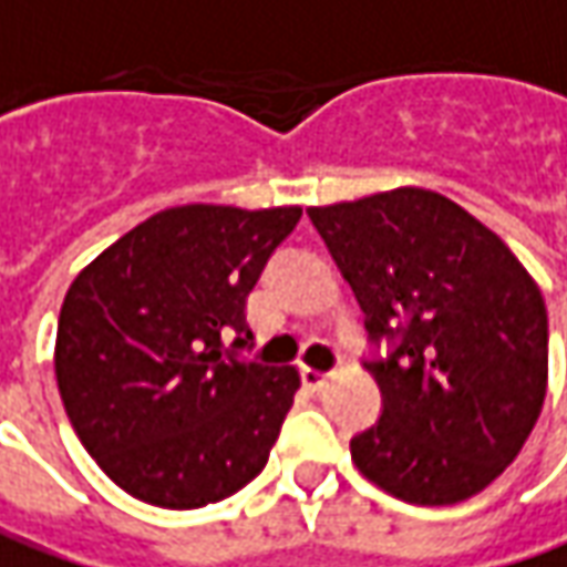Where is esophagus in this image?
Here are the masks:
<instances>
[{
  "mask_svg": "<svg viewBox=\"0 0 567 567\" xmlns=\"http://www.w3.org/2000/svg\"><path fill=\"white\" fill-rule=\"evenodd\" d=\"M301 380L303 385L310 389V392H320L326 380H329V373H322V370H313V367H301Z\"/></svg>",
  "mask_w": 567,
  "mask_h": 567,
  "instance_id": "1",
  "label": "esophagus"
}]
</instances>
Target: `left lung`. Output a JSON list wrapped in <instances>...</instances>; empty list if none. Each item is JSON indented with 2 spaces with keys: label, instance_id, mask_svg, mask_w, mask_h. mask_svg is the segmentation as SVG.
I'll use <instances>...</instances> for the list:
<instances>
[{
  "label": "left lung",
  "instance_id": "8db88e82",
  "mask_svg": "<svg viewBox=\"0 0 567 567\" xmlns=\"http://www.w3.org/2000/svg\"><path fill=\"white\" fill-rule=\"evenodd\" d=\"M370 339L382 417L351 440L363 477L411 505L477 496L517 458L549 380L534 276L464 206L426 187L310 206Z\"/></svg>",
  "mask_w": 567,
  "mask_h": 567
}]
</instances>
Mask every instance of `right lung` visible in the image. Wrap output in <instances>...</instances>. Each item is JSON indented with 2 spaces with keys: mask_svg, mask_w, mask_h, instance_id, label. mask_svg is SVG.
<instances>
[{
  "mask_svg": "<svg viewBox=\"0 0 567 567\" xmlns=\"http://www.w3.org/2000/svg\"><path fill=\"white\" fill-rule=\"evenodd\" d=\"M298 219L301 206H172L74 276L55 382L78 440L127 496L204 508L266 467L301 377L241 361L225 339L247 344V295Z\"/></svg>",
  "mask_w": 567,
  "mask_h": 567,
  "instance_id": "1",
  "label": "right lung"
}]
</instances>
